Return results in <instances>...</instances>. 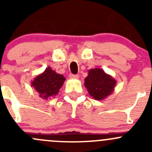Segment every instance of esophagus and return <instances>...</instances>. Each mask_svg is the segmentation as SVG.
I'll return each instance as SVG.
<instances>
[{"instance_id": "1", "label": "esophagus", "mask_w": 152, "mask_h": 152, "mask_svg": "<svg viewBox=\"0 0 152 152\" xmlns=\"http://www.w3.org/2000/svg\"><path fill=\"white\" fill-rule=\"evenodd\" d=\"M70 79H79V76L78 75H73V74H70Z\"/></svg>"}]
</instances>
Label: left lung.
Returning <instances> with one entry per match:
<instances>
[{
    "instance_id": "left-lung-1",
    "label": "left lung",
    "mask_w": 152,
    "mask_h": 152,
    "mask_svg": "<svg viewBox=\"0 0 152 152\" xmlns=\"http://www.w3.org/2000/svg\"><path fill=\"white\" fill-rule=\"evenodd\" d=\"M115 79L101 68H92L85 79V87L95 100H104L112 94L115 87Z\"/></svg>"
}]
</instances>
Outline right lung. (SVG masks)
Masks as SVG:
<instances>
[{"label":"right lung","instance_id":"right-lung-1","mask_svg":"<svg viewBox=\"0 0 152 152\" xmlns=\"http://www.w3.org/2000/svg\"><path fill=\"white\" fill-rule=\"evenodd\" d=\"M65 78L63 75L59 74L48 67L43 73H40L34 79L31 85L42 99H50L56 96L63 85Z\"/></svg>","mask_w":152,"mask_h":152}]
</instances>
